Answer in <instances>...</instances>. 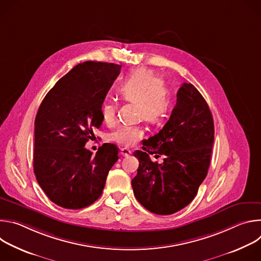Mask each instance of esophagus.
Masks as SVG:
<instances>
[{
  "instance_id": "obj_1",
  "label": "esophagus",
  "mask_w": 261,
  "mask_h": 261,
  "mask_svg": "<svg viewBox=\"0 0 261 261\" xmlns=\"http://www.w3.org/2000/svg\"><path fill=\"white\" fill-rule=\"evenodd\" d=\"M131 154H132V152L129 150V148H126V147L121 148V155H122V156L127 157V156H130Z\"/></svg>"
}]
</instances>
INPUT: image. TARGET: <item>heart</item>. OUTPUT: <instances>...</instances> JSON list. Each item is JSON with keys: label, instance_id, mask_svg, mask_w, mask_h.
Wrapping results in <instances>:
<instances>
[{"label": "heart", "instance_id": "obj_1", "mask_svg": "<svg viewBox=\"0 0 261 261\" xmlns=\"http://www.w3.org/2000/svg\"><path fill=\"white\" fill-rule=\"evenodd\" d=\"M118 95L125 101L135 102L137 117L151 123L161 121L169 110L170 98L167 86L157 74L145 68L133 70L118 87ZM117 106L111 100H105L101 105L103 120L114 122ZM144 130L139 125H122L109 135V139L124 146L134 145L142 138Z\"/></svg>", "mask_w": 261, "mask_h": 261}]
</instances>
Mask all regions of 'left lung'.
Here are the masks:
<instances>
[{"label": "left lung", "instance_id": "left-lung-1", "mask_svg": "<svg viewBox=\"0 0 261 261\" xmlns=\"http://www.w3.org/2000/svg\"><path fill=\"white\" fill-rule=\"evenodd\" d=\"M214 121L207 103L192 84H182L164 127L142 140L132 188L136 199L157 215H171L187 206L204 180L214 144ZM150 154L165 156L153 163Z\"/></svg>", "mask_w": 261, "mask_h": 261}]
</instances>
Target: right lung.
Segmentation results:
<instances>
[{"mask_svg": "<svg viewBox=\"0 0 261 261\" xmlns=\"http://www.w3.org/2000/svg\"><path fill=\"white\" fill-rule=\"evenodd\" d=\"M121 68L103 62L79 64L39 106L35 119L34 173L59 206L80 210L94 203L119 159V148L113 143H104L95 156L85 144L103 122L101 105Z\"/></svg>", "mask_w": 261, "mask_h": 261, "instance_id": "right-lung-1", "label": "right lung"}]
</instances>
